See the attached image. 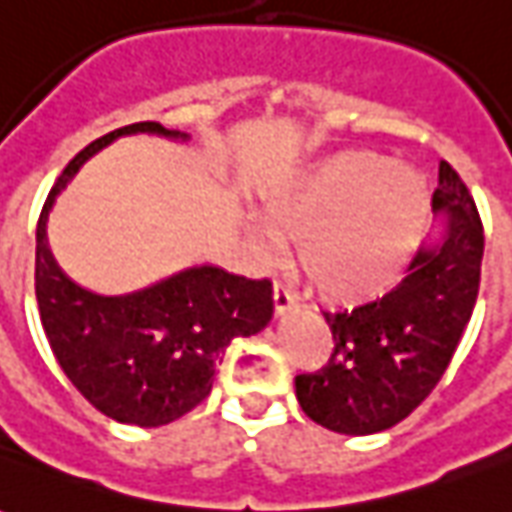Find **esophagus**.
<instances>
[{
    "instance_id": "esophagus-1",
    "label": "esophagus",
    "mask_w": 512,
    "mask_h": 512,
    "mask_svg": "<svg viewBox=\"0 0 512 512\" xmlns=\"http://www.w3.org/2000/svg\"><path fill=\"white\" fill-rule=\"evenodd\" d=\"M296 310V299H293V293L288 288H282V285H274V315H285V312Z\"/></svg>"
}]
</instances>
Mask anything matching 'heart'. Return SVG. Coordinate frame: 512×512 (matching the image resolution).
I'll return each instance as SVG.
<instances>
[{
    "label": "heart",
    "instance_id": "heart-1",
    "mask_svg": "<svg viewBox=\"0 0 512 512\" xmlns=\"http://www.w3.org/2000/svg\"><path fill=\"white\" fill-rule=\"evenodd\" d=\"M417 169L373 150H343L282 172L257 194L271 233L296 235L301 274L323 299H376L403 277L428 222ZM266 244V230H255Z\"/></svg>",
    "mask_w": 512,
    "mask_h": 512
}]
</instances>
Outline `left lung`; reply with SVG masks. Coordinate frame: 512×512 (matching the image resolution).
I'll return each instance as SVG.
<instances>
[{"label": "left lung", "instance_id": "left-lung-1", "mask_svg": "<svg viewBox=\"0 0 512 512\" xmlns=\"http://www.w3.org/2000/svg\"><path fill=\"white\" fill-rule=\"evenodd\" d=\"M436 230L408 277L376 301L323 312L334 354L318 373L296 376L304 414L345 436H370L406 419L433 392L472 318L483 224L458 172L441 161L433 191Z\"/></svg>", "mask_w": 512, "mask_h": 512}]
</instances>
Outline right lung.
Returning <instances> with one entry per match:
<instances>
[{
  "label": "right lung",
  "mask_w": 512,
  "mask_h": 512,
  "mask_svg": "<svg viewBox=\"0 0 512 512\" xmlns=\"http://www.w3.org/2000/svg\"><path fill=\"white\" fill-rule=\"evenodd\" d=\"M136 134L191 139L158 123H134L90 142L62 169L35 235V296L43 332L71 384L106 417L158 428L208 397L227 345L263 332L274 299L268 279L238 277L213 263L117 296L82 288L62 271L49 246L54 202L95 153Z\"/></svg>",
  "instance_id": "add662e5"
}]
</instances>
